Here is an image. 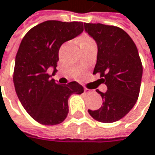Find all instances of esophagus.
<instances>
[{"label": "esophagus", "instance_id": "34e87169", "mask_svg": "<svg viewBox=\"0 0 155 155\" xmlns=\"http://www.w3.org/2000/svg\"><path fill=\"white\" fill-rule=\"evenodd\" d=\"M84 92H85V93H91V91L90 90L86 89V88H85V89H84Z\"/></svg>", "mask_w": 155, "mask_h": 155}]
</instances>
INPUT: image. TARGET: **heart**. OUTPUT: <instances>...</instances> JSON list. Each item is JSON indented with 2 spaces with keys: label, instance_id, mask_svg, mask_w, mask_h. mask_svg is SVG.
Returning <instances> with one entry per match:
<instances>
[{
  "label": "heart",
  "instance_id": "1",
  "mask_svg": "<svg viewBox=\"0 0 155 155\" xmlns=\"http://www.w3.org/2000/svg\"><path fill=\"white\" fill-rule=\"evenodd\" d=\"M94 42L92 41L91 38H90L89 36H83L80 39V46H85V45H89V44H92Z\"/></svg>",
  "mask_w": 155,
  "mask_h": 155
}]
</instances>
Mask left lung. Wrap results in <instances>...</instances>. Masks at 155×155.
<instances>
[{
	"instance_id": "obj_1",
	"label": "left lung",
	"mask_w": 155,
	"mask_h": 155,
	"mask_svg": "<svg viewBox=\"0 0 155 155\" xmlns=\"http://www.w3.org/2000/svg\"><path fill=\"white\" fill-rule=\"evenodd\" d=\"M84 29L97 43V57L93 74L99 73L105 92L97 90L103 105L88 110L99 122L112 123L125 117L138 99L142 64L135 43L122 28L101 23H84Z\"/></svg>"
}]
</instances>
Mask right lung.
<instances>
[{
  "label": "right lung",
  "instance_id": "1",
  "mask_svg": "<svg viewBox=\"0 0 155 155\" xmlns=\"http://www.w3.org/2000/svg\"><path fill=\"white\" fill-rule=\"evenodd\" d=\"M81 21H46L28 30L22 38L15 57L13 80L20 102L38 123L54 126L65 120L68 99L71 94H81L84 88L78 82L60 84L47 73L58 71L61 45L80 35Z\"/></svg>",
  "mask_w": 155,
  "mask_h": 155
}]
</instances>
